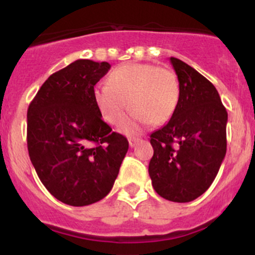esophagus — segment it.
Returning <instances> with one entry per match:
<instances>
[{"label": "esophagus", "mask_w": 255, "mask_h": 255, "mask_svg": "<svg viewBox=\"0 0 255 255\" xmlns=\"http://www.w3.org/2000/svg\"><path fill=\"white\" fill-rule=\"evenodd\" d=\"M139 137H129V139H128V142H129L130 147H134V146L139 142Z\"/></svg>", "instance_id": "1"}]
</instances>
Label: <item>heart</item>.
I'll list each match as a JSON object with an SVG mask.
<instances>
[{
	"instance_id": "b5f03b06",
	"label": "heart",
	"mask_w": 255,
	"mask_h": 255,
	"mask_svg": "<svg viewBox=\"0 0 255 255\" xmlns=\"http://www.w3.org/2000/svg\"><path fill=\"white\" fill-rule=\"evenodd\" d=\"M93 97L102 118L111 126L125 121L129 107L133 118L122 130L133 133L147 122L158 126L172 118L180 101V84L169 68L128 63L114 69L108 84L96 87Z\"/></svg>"
}]
</instances>
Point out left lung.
Here are the masks:
<instances>
[{"label": "left lung", "instance_id": "1", "mask_svg": "<svg viewBox=\"0 0 255 255\" xmlns=\"http://www.w3.org/2000/svg\"><path fill=\"white\" fill-rule=\"evenodd\" d=\"M170 62L180 84V101L168 124L151 134L148 174L160 197L188 203L217 176L227 152L228 113L206 78L178 58L170 57Z\"/></svg>", "mask_w": 255, "mask_h": 255}]
</instances>
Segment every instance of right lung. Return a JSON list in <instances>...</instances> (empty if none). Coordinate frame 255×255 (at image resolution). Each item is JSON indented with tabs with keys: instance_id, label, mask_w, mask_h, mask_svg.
<instances>
[{
	"instance_id": "add662e5",
	"label": "right lung",
	"mask_w": 255,
	"mask_h": 255,
	"mask_svg": "<svg viewBox=\"0 0 255 255\" xmlns=\"http://www.w3.org/2000/svg\"><path fill=\"white\" fill-rule=\"evenodd\" d=\"M108 62L77 60L46 79L27 110L30 159L45 188L71 206L109 194L128 140L102 120L95 85Z\"/></svg>"
}]
</instances>
